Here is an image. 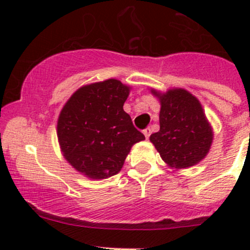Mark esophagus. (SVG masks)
Masks as SVG:
<instances>
[{
    "mask_svg": "<svg viewBox=\"0 0 250 250\" xmlns=\"http://www.w3.org/2000/svg\"><path fill=\"white\" fill-rule=\"evenodd\" d=\"M143 133H144V135H145L146 139H148V138H150V135H151V128L150 127L145 128V129L143 130Z\"/></svg>",
    "mask_w": 250,
    "mask_h": 250,
    "instance_id": "1",
    "label": "esophagus"
}]
</instances>
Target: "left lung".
Instances as JSON below:
<instances>
[{"mask_svg": "<svg viewBox=\"0 0 250 250\" xmlns=\"http://www.w3.org/2000/svg\"><path fill=\"white\" fill-rule=\"evenodd\" d=\"M160 130L150 140L161 157L174 168H188L206 157L213 133L200 102L185 89L160 94Z\"/></svg>", "mask_w": 250, "mask_h": 250, "instance_id": "1", "label": "left lung"}]
</instances>
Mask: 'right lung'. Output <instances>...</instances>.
Segmentation results:
<instances>
[{
    "mask_svg": "<svg viewBox=\"0 0 250 250\" xmlns=\"http://www.w3.org/2000/svg\"><path fill=\"white\" fill-rule=\"evenodd\" d=\"M128 94L129 87L111 78L80 88L60 112V147L67 162L88 178L117 174L130 147L145 139L123 110Z\"/></svg>",
    "mask_w": 250,
    "mask_h": 250,
    "instance_id": "add662e5",
    "label": "right lung"
}]
</instances>
